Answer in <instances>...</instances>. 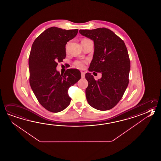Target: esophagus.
<instances>
[{
	"label": "esophagus",
	"instance_id": "1",
	"mask_svg": "<svg viewBox=\"0 0 161 161\" xmlns=\"http://www.w3.org/2000/svg\"><path fill=\"white\" fill-rule=\"evenodd\" d=\"M81 77L82 78H84L85 77V72H81Z\"/></svg>",
	"mask_w": 161,
	"mask_h": 161
}]
</instances>
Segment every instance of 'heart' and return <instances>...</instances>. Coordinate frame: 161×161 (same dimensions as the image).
Segmentation results:
<instances>
[{
  "instance_id": "b5f03b06",
  "label": "heart",
  "mask_w": 161,
  "mask_h": 161,
  "mask_svg": "<svg viewBox=\"0 0 161 161\" xmlns=\"http://www.w3.org/2000/svg\"><path fill=\"white\" fill-rule=\"evenodd\" d=\"M86 40H88L87 39H84L82 40V41H84ZM81 41V42H82ZM68 48V44L66 45V49ZM73 67L79 68L80 69H82L85 67V65L86 64V61L84 60H76L73 63Z\"/></svg>"
}]
</instances>
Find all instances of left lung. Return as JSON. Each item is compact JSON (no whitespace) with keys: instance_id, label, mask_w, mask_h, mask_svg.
<instances>
[{"instance_id":"obj_1","label":"left lung","mask_w":161,"mask_h":161,"mask_svg":"<svg viewBox=\"0 0 161 161\" xmlns=\"http://www.w3.org/2000/svg\"><path fill=\"white\" fill-rule=\"evenodd\" d=\"M79 32L94 42L93 58L89 70L102 73L98 80L91 73L85 74L88 81L86 100L96 109H111L121 100L129 81L130 61L126 47L119 37L106 28Z\"/></svg>"}]
</instances>
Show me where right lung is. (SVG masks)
<instances>
[{"label": "right lung", "instance_id": "1", "mask_svg": "<svg viewBox=\"0 0 161 161\" xmlns=\"http://www.w3.org/2000/svg\"><path fill=\"white\" fill-rule=\"evenodd\" d=\"M78 30L49 28L32 46L28 61L31 87L40 105L51 112H60L69 105L68 89L81 79L79 70L68 69L60 74L56 69L58 62L66 57L67 42Z\"/></svg>", "mask_w": 161, "mask_h": 161}]
</instances>
